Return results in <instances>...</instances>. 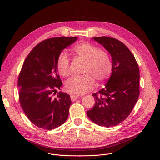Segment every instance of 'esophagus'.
<instances>
[{"mask_svg": "<svg viewBox=\"0 0 160 160\" xmlns=\"http://www.w3.org/2000/svg\"><path fill=\"white\" fill-rule=\"evenodd\" d=\"M70 97H71V99L72 101H74V100H76L80 97L79 95H71Z\"/></svg>", "mask_w": 160, "mask_h": 160, "instance_id": "34e87169", "label": "esophagus"}]
</instances>
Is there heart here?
Segmentation results:
<instances>
[{
    "label": "heart",
    "instance_id": "b5f03b06",
    "mask_svg": "<svg viewBox=\"0 0 160 160\" xmlns=\"http://www.w3.org/2000/svg\"><path fill=\"white\" fill-rule=\"evenodd\" d=\"M74 52L86 62L83 72L84 74L74 76L65 83V89L69 93L81 95L93 88L95 81L97 85H102L109 78L112 72L113 66L111 58L104 50L89 42H82L76 45ZM70 58L67 52L59 54L56 66L58 71L63 77L70 75Z\"/></svg>",
    "mask_w": 160,
    "mask_h": 160
}]
</instances>
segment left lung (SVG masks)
Segmentation results:
<instances>
[{
	"label": "left lung",
	"instance_id": "1",
	"mask_svg": "<svg viewBox=\"0 0 160 160\" xmlns=\"http://www.w3.org/2000/svg\"><path fill=\"white\" fill-rule=\"evenodd\" d=\"M93 39L110 53L113 69L105 88L92 95L95 104L87 115L99 126L115 127L127 118L138 101L139 67L132 52L121 41L107 36Z\"/></svg>",
	"mask_w": 160,
	"mask_h": 160
}]
</instances>
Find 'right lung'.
Listing matches in <instances>:
<instances>
[{
  "instance_id": "right-lung-1",
  "label": "right lung",
  "mask_w": 160,
  "mask_h": 160,
  "mask_svg": "<svg viewBox=\"0 0 160 160\" xmlns=\"http://www.w3.org/2000/svg\"><path fill=\"white\" fill-rule=\"evenodd\" d=\"M77 37H60L40 42L28 54L22 66L18 84L20 104L28 119L48 130L63 124L68 118L70 96L59 92L62 82L58 73V56Z\"/></svg>"
}]
</instances>
